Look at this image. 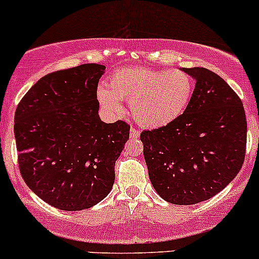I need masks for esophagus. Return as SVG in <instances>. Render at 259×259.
Here are the masks:
<instances>
[{
	"mask_svg": "<svg viewBox=\"0 0 259 259\" xmlns=\"http://www.w3.org/2000/svg\"><path fill=\"white\" fill-rule=\"evenodd\" d=\"M139 130H137L135 127H132V129H130V138H132V139H137V138H139Z\"/></svg>",
	"mask_w": 259,
	"mask_h": 259,
	"instance_id": "esophagus-1",
	"label": "esophagus"
}]
</instances>
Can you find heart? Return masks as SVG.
<instances>
[{
  "instance_id": "heart-1",
  "label": "heart",
  "mask_w": 259,
  "mask_h": 259,
  "mask_svg": "<svg viewBox=\"0 0 259 259\" xmlns=\"http://www.w3.org/2000/svg\"><path fill=\"white\" fill-rule=\"evenodd\" d=\"M100 87L97 97L105 110L121 115V101L132 107L135 121L145 127H162L183 114L192 97V78L180 69L133 67L115 71Z\"/></svg>"
}]
</instances>
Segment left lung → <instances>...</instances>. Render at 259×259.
Instances as JSON below:
<instances>
[{
	"label": "left lung",
	"mask_w": 259,
	"mask_h": 259,
	"mask_svg": "<svg viewBox=\"0 0 259 259\" xmlns=\"http://www.w3.org/2000/svg\"><path fill=\"white\" fill-rule=\"evenodd\" d=\"M196 79L190 104L165 126L144 130L150 182L165 201L193 205L224 190L242 168L247 119L242 100L214 72L183 68Z\"/></svg>",
	"instance_id": "left-lung-1"
}]
</instances>
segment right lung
I'll return each mask as SVG.
<instances>
[{"label": "right lung", "instance_id": "right-lung-1", "mask_svg": "<svg viewBox=\"0 0 259 259\" xmlns=\"http://www.w3.org/2000/svg\"><path fill=\"white\" fill-rule=\"evenodd\" d=\"M105 66L82 64L40 78L15 112L20 173L42 201L66 211L90 209L115 181V162L130 125L99 116L97 86Z\"/></svg>", "mask_w": 259, "mask_h": 259}]
</instances>
